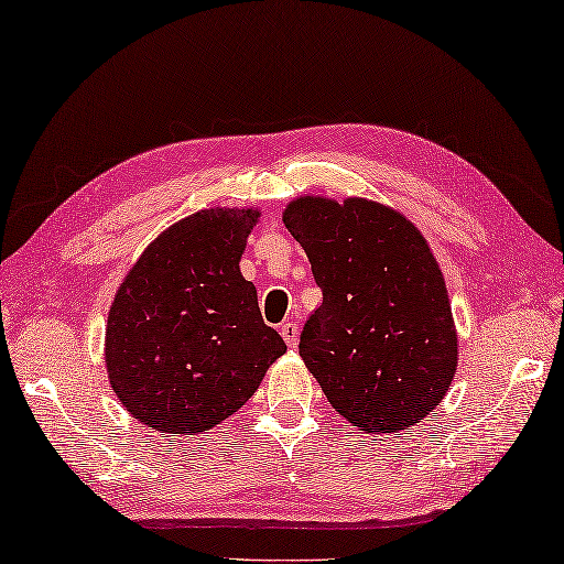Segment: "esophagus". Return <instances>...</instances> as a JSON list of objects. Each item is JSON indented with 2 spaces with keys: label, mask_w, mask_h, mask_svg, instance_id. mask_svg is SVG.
Here are the masks:
<instances>
[{
  "label": "esophagus",
  "mask_w": 564,
  "mask_h": 564,
  "mask_svg": "<svg viewBox=\"0 0 564 564\" xmlns=\"http://www.w3.org/2000/svg\"><path fill=\"white\" fill-rule=\"evenodd\" d=\"M280 333H282V337H284V343L290 345V347H296V345H299V325H296V323H292V321L282 323V325H280Z\"/></svg>",
  "instance_id": "34e87169"
}]
</instances>
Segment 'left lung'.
<instances>
[{
	"label": "left lung",
	"instance_id": "left-lung-1",
	"mask_svg": "<svg viewBox=\"0 0 564 564\" xmlns=\"http://www.w3.org/2000/svg\"><path fill=\"white\" fill-rule=\"evenodd\" d=\"M284 227L306 250L323 304L299 355L328 403L365 432H398L442 403L458 337L442 270L400 212L349 197H299Z\"/></svg>",
	"mask_w": 564,
	"mask_h": 564
}]
</instances>
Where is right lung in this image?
Masks as SVG:
<instances>
[{"label":"right lung","mask_w":564,"mask_h":564,"mask_svg":"<svg viewBox=\"0 0 564 564\" xmlns=\"http://www.w3.org/2000/svg\"><path fill=\"white\" fill-rule=\"evenodd\" d=\"M258 209H203L173 224L112 299L106 367L130 415L166 434H199L256 393L280 333L239 270Z\"/></svg>","instance_id":"1"}]
</instances>
